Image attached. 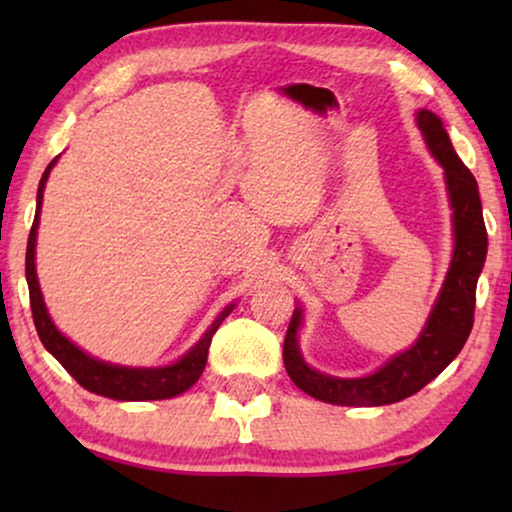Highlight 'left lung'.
Wrapping results in <instances>:
<instances>
[{
    "label": "left lung",
    "mask_w": 512,
    "mask_h": 512,
    "mask_svg": "<svg viewBox=\"0 0 512 512\" xmlns=\"http://www.w3.org/2000/svg\"><path fill=\"white\" fill-rule=\"evenodd\" d=\"M415 121L426 149L443 167L454 235L450 268L417 340L391 356L375 373L363 377H335L307 366L298 342L303 307H296L284 338V366L293 384L317 401L354 408L403 401L450 366L473 328L475 286L487 258V228L482 219L478 181L461 163L440 116L429 109H419Z\"/></svg>",
    "instance_id": "left-lung-1"
}]
</instances>
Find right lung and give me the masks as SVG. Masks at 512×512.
Masks as SVG:
<instances>
[{
    "mask_svg": "<svg viewBox=\"0 0 512 512\" xmlns=\"http://www.w3.org/2000/svg\"><path fill=\"white\" fill-rule=\"evenodd\" d=\"M60 156H55L48 163L46 172L41 174L39 191H37V214H34V223L30 230V240H27V254H25V277L27 286H30V305H32V319L37 326L39 340L51 352L55 359L62 363V368L81 384L83 389L93 391L97 396L114 398V401H163V398H174L191 389L198 377L202 375L207 363L209 345H212L214 333L219 331L223 319L235 310V303L223 307L202 338L188 349V352L167 366L156 368H132V366H118V363L100 361L88 352H83L79 345H74L67 335L60 333V328L53 324L51 314L46 310L44 296H41V286L37 277V263H34V249H37V228L41 216V202H44V188L51 174L53 165L58 163Z\"/></svg>",
    "mask_w": 512,
    "mask_h": 512,
    "instance_id": "obj_1",
    "label": "right lung"
}]
</instances>
